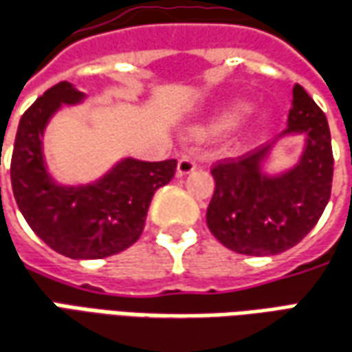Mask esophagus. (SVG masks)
<instances>
[{"label":"esophagus","instance_id":"esophagus-1","mask_svg":"<svg viewBox=\"0 0 352 352\" xmlns=\"http://www.w3.org/2000/svg\"><path fill=\"white\" fill-rule=\"evenodd\" d=\"M194 169H196V162H194L192 158H181L179 160V164H177V173L181 177L192 173Z\"/></svg>","mask_w":352,"mask_h":352}]
</instances>
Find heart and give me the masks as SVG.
Wrapping results in <instances>:
<instances>
[{
    "label": "heart",
    "instance_id": "heart-1",
    "mask_svg": "<svg viewBox=\"0 0 352 352\" xmlns=\"http://www.w3.org/2000/svg\"><path fill=\"white\" fill-rule=\"evenodd\" d=\"M252 110V104L248 100H232L223 108H219L217 112L210 118V122L200 127V133L208 135H223L234 131L238 125L242 124V120L248 116V112Z\"/></svg>",
    "mask_w": 352,
    "mask_h": 352
}]
</instances>
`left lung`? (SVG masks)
Listing matches in <instances>:
<instances>
[{"instance_id":"1","label":"left lung","mask_w":352,"mask_h":352,"mask_svg":"<svg viewBox=\"0 0 352 352\" xmlns=\"http://www.w3.org/2000/svg\"><path fill=\"white\" fill-rule=\"evenodd\" d=\"M303 134L304 152L289 170L264 171L278 140ZM215 192L206 221L221 244L244 255H276L299 244L328 206L333 154L328 120L309 93L296 85L287 129L269 144L211 168Z\"/></svg>"}]
</instances>
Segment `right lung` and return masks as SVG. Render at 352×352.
Returning <instances> with one entry per match:
<instances>
[{
  "label": "right lung",
  "mask_w": 352,
  "mask_h": 352,
  "mask_svg": "<svg viewBox=\"0 0 352 352\" xmlns=\"http://www.w3.org/2000/svg\"><path fill=\"white\" fill-rule=\"evenodd\" d=\"M85 97L76 85L60 82L22 114L11 184L26 223L51 250L70 259H102L139 240L152 196L173 179L177 160L122 158L93 183H56L43 156L45 127L63 104L76 107Z\"/></svg>",
  "instance_id": "obj_1"
}]
</instances>
